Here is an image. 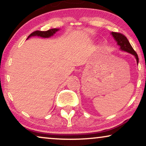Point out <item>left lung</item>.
I'll return each mask as SVG.
<instances>
[{
	"instance_id": "8db88e82",
	"label": "left lung",
	"mask_w": 146,
	"mask_h": 146,
	"mask_svg": "<svg viewBox=\"0 0 146 146\" xmlns=\"http://www.w3.org/2000/svg\"><path fill=\"white\" fill-rule=\"evenodd\" d=\"M112 36H113L115 40L117 41V44L120 46V49L122 51H126L127 53H129L135 56L136 59H137V64L138 63V57L137 53L132 48L131 45L129 40H127L126 36L123 35V34L120 33H117V32H111Z\"/></svg>"
}]
</instances>
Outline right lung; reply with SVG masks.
Instances as JSON below:
<instances>
[{
	"instance_id": "1",
	"label": "right lung",
	"mask_w": 146,
	"mask_h": 146,
	"mask_svg": "<svg viewBox=\"0 0 146 146\" xmlns=\"http://www.w3.org/2000/svg\"><path fill=\"white\" fill-rule=\"evenodd\" d=\"M58 30H59V29L54 28V29H49V30L45 31H35L29 35L27 39H28L29 37H31V36H40V37H42V38H49V37H50V36H53V35L55 34L56 31H58Z\"/></svg>"
}]
</instances>
